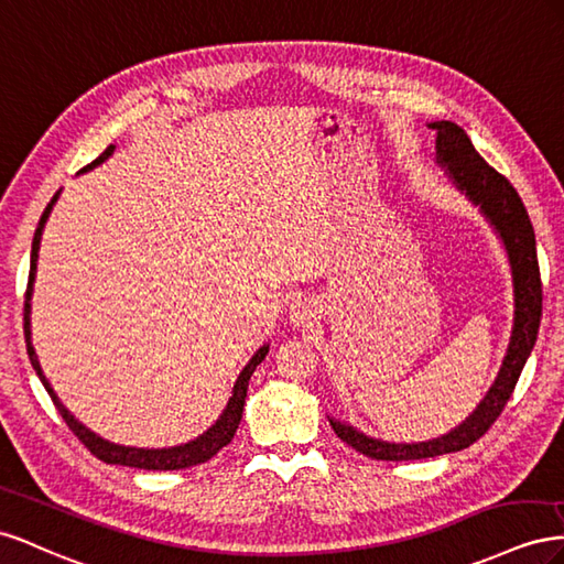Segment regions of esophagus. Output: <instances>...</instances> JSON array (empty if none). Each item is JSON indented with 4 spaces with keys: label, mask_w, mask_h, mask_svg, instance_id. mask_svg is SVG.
Segmentation results:
<instances>
[{
    "label": "esophagus",
    "mask_w": 564,
    "mask_h": 564,
    "mask_svg": "<svg viewBox=\"0 0 564 564\" xmlns=\"http://www.w3.org/2000/svg\"><path fill=\"white\" fill-rule=\"evenodd\" d=\"M314 318V312L310 310V304L307 302H297L295 307L291 310V321L295 326H304V324H310V321Z\"/></svg>",
    "instance_id": "obj_1"
}]
</instances>
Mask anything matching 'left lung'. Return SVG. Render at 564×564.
<instances>
[{
    "label": "left lung",
    "mask_w": 564,
    "mask_h": 564,
    "mask_svg": "<svg viewBox=\"0 0 564 564\" xmlns=\"http://www.w3.org/2000/svg\"><path fill=\"white\" fill-rule=\"evenodd\" d=\"M437 132V160L440 165L448 167V176L454 184L465 191L485 217L494 224V229L501 236L508 250V260L512 269V288H514V324L510 345L501 371L481 404L473 415L440 440L421 442V444H390L373 437H366L364 432L354 430L340 421H330L337 437L359 454L373 460H421L468 448L496 423V417L506 409L508 399L518 384V378L532 354L536 333L541 324V273L536 260V238L534 227L529 221L527 207L518 191L506 180L501 172H496L485 158H481L470 137L456 122H432Z\"/></svg>",
    "instance_id": "obj_1"
}]
</instances>
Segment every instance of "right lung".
<instances>
[{
	"label": "right lung",
	"mask_w": 564,
	"mask_h": 564,
	"mask_svg": "<svg viewBox=\"0 0 564 564\" xmlns=\"http://www.w3.org/2000/svg\"><path fill=\"white\" fill-rule=\"evenodd\" d=\"M116 151V147H108L99 158L94 160L91 165L83 167V172L101 165L104 160ZM58 198V191L56 196L52 198V203L46 205V210L42 213L40 217V224H37V231H35V238H32V252H30V276H28V291H25V307H23V330H25V345H28V357H30V364L32 368H35L44 390L50 392L54 406L58 409L61 417L66 421V425L73 430L75 437L83 442L89 452L104 460V463H116V465H127V468H139V470H184V468H193V465H200V463H207L213 456H217V452H221L224 446H227L234 434L238 430V423L240 417H243V406H246V397H248V382H250V376L254 373V368L260 366L267 357L269 347H262L260 351L254 354V357L250 359V364L240 371L236 384H234V394L229 399L227 409H224L219 421L207 430L205 434H200L198 440H193L184 446H174V448H132V446H118V444H110L101 437H96V434L91 430H87L83 423H77L75 417L66 411V406L61 404L56 392L52 390L50 380L44 378L42 368H40V361L35 357V349H32V343H30V295H32V283H35V271H37V252H40V240H42V229L46 219H50L52 215V207Z\"/></svg>",
	"instance_id": "add662e5"
}]
</instances>
